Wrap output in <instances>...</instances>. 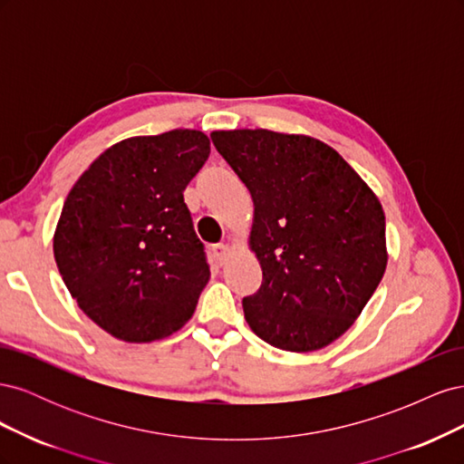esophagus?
Here are the masks:
<instances>
[{
  "label": "esophagus",
  "instance_id": "1",
  "mask_svg": "<svg viewBox=\"0 0 464 464\" xmlns=\"http://www.w3.org/2000/svg\"><path fill=\"white\" fill-rule=\"evenodd\" d=\"M213 256L217 257V261L224 263L228 259L230 256V246L228 244H218V246H213Z\"/></svg>",
  "mask_w": 464,
  "mask_h": 464
}]
</instances>
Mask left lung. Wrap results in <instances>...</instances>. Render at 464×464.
Segmentation results:
<instances>
[{
  "instance_id": "obj_1",
  "label": "left lung",
  "mask_w": 464,
  "mask_h": 464,
  "mask_svg": "<svg viewBox=\"0 0 464 464\" xmlns=\"http://www.w3.org/2000/svg\"><path fill=\"white\" fill-rule=\"evenodd\" d=\"M210 139L254 201L247 246L263 283L244 298L249 329L288 353L329 346L353 327L385 275L377 195L315 137L230 130Z\"/></svg>"
}]
</instances>
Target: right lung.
<instances>
[{"instance_id":"1","label":"right lung","mask_w":464,"mask_h":464,"mask_svg":"<svg viewBox=\"0 0 464 464\" xmlns=\"http://www.w3.org/2000/svg\"><path fill=\"white\" fill-rule=\"evenodd\" d=\"M208 152L198 130L123 139L67 193L55 265L81 310L120 341H160L195 312L210 271L184 189Z\"/></svg>"}]
</instances>
